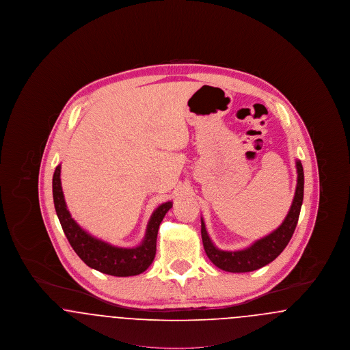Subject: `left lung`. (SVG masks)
Returning <instances> with one entry per match:
<instances>
[{
	"label": "left lung",
	"mask_w": 350,
	"mask_h": 350,
	"mask_svg": "<svg viewBox=\"0 0 350 350\" xmlns=\"http://www.w3.org/2000/svg\"><path fill=\"white\" fill-rule=\"evenodd\" d=\"M297 173H298V180H297L295 196L293 200V204L290 207V211L287 217H284L282 224L275 231L254 241L245 250H233V252L217 250L206 231L203 219H200V227H202L200 233H202L203 247L207 257L215 267L230 273H247V271H253L260 267H265L282 253V250L286 248L293 233L295 231V227L299 219L301 202H303L304 173H303V167L299 160H297Z\"/></svg>",
	"instance_id": "obj_1"
}]
</instances>
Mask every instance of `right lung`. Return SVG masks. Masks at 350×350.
I'll list each match as a JSON object with an SVG mask.
<instances>
[{"instance_id":"1","label":"right lung","mask_w":350,"mask_h":350,"mask_svg":"<svg viewBox=\"0 0 350 350\" xmlns=\"http://www.w3.org/2000/svg\"><path fill=\"white\" fill-rule=\"evenodd\" d=\"M60 169V165L56 167L52 178L53 204L62 228L77 256L88 267L114 277H131L146 271L154 258L157 231L165 214L172 208V202L160 204L153 211L140 245L133 248L114 247L83 231L70 217L62 189Z\"/></svg>"}]
</instances>
